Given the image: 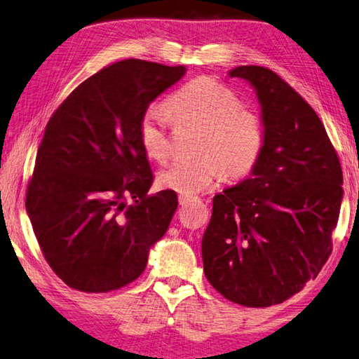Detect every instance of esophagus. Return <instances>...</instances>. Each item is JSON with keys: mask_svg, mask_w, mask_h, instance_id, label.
I'll use <instances>...</instances> for the list:
<instances>
[{"mask_svg": "<svg viewBox=\"0 0 359 359\" xmlns=\"http://www.w3.org/2000/svg\"><path fill=\"white\" fill-rule=\"evenodd\" d=\"M178 200H180V205L184 206V205H187V203L192 201V197H187V195H180Z\"/></svg>", "mask_w": 359, "mask_h": 359, "instance_id": "obj_1", "label": "esophagus"}]
</instances>
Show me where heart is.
Wrapping results in <instances>:
<instances>
[{"instance_id": "heart-1", "label": "heart", "mask_w": 359, "mask_h": 359, "mask_svg": "<svg viewBox=\"0 0 359 359\" xmlns=\"http://www.w3.org/2000/svg\"><path fill=\"white\" fill-rule=\"evenodd\" d=\"M167 111L181 126H198V158L178 159L162 168L158 184L180 195H194L220 178L241 180L252 173L266 148V126L258 112L211 76L189 81L167 100ZM167 112L148 107L139 123V140L148 158L164 161L170 153Z\"/></svg>"}]
</instances>
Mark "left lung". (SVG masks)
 <instances>
[{
    "mask_svg": "<svg viewBox=\"0 0 359 359\" xmlns=\"http://www.w3.org/2000/svg\"><path fill=\"white\" fill-rule=\"evenodd\" d=\"M229 76L255 87L266 148L252 177L214 197L203 269L229 302L267 308L314 280L331 255L342 168L320 118L285 79L259 65Z\"/></svg>",
    "mask_w": 359,
    "mask_h": 359,
    "instance_id": "8db88e82",
    "label": "left lung"
}]
</instances>
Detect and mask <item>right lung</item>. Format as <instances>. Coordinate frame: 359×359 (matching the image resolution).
Returning <instances> with one entry per match:
<instances>
[{
  "mask_svg": "<svg viewBox=\"0 0 359 359\" xmlns=\"http://www.w3.org/2000/svg\"><path fill=\"white\" fill-rule=\"evenodd\" d=\"M184 73L182 65L120 60L81 83L46 125L26 211L46 262L72 289L130 285L170 225L177 192L148 195L153 173L139 123Z\"/></svg>",
  "mask_w": 359,
  "mask_h": 359,
  "instance_id": "1",
  "label": "right lung"
}]
</instances>
